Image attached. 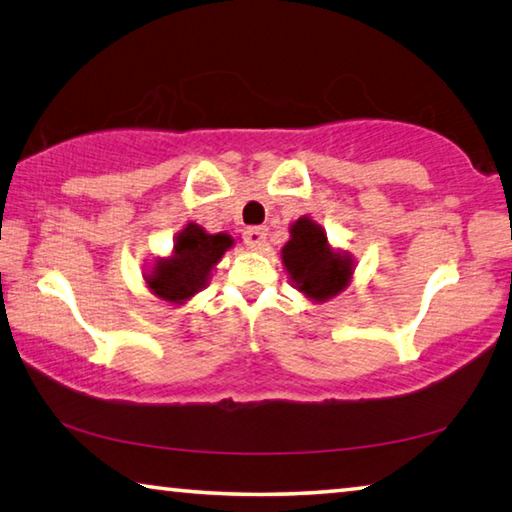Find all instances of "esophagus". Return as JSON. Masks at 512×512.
I'll return each mask as SVG.
<instances>
[{
    "label": "esophagus",
    "instance_id": "obj_1",
    "mask_svg": "<svg viewBox=\"0 0 512 512\" xmlns=\"http://www.w3.org/2000/svg\"><path fill=\"white\" fill-rule=\"evenodd\" d=\"M244 237H246L248 248L262 250L266 246V228H248L244 232Z\"/></svg>",
    "mask_w": 512,
    "mask_h": 512
}]
</instances>
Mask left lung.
<instances>
[{
  "mask_svg": "<svg viewBox=\"0 0 512 512\" xmlns=\"http://www.w3.org/2000/svg\"><path fill=\"white\" fill-rule=\"evenodd\" d=\"M291 239L282 248V264L293 287L309 300L325 302L348 289L354 273L350 253L329 246L325 230L309 216L291 223Z\"/></svg>",
  "mask_w": 512,
  "mask_h": 512,
  "instance_id": "8db88e82",
  "label": "left lung"
}]
</instances>
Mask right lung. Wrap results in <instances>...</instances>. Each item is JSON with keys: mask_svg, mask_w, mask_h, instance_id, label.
Masks as SVG:
<instances>
[{"mask_svg": "<svg viewBox=\"0 0 512 512\" xmlns=\"http://www.w3.org/2000/svg\"><path fill=\"white\" fill-rule=\"evenodd\" d=\"M235 239L225 232L207 235L198 223H187L173 241L171 257L158 259L144 275L153 296L183 305L198 291L207 287L212 268L221 262L225 250L232 248Z\"/></svg>", "mask_w": 512, "mask_h": 512, "instance_id": "1", "label": "right lung"}]
</instances>
